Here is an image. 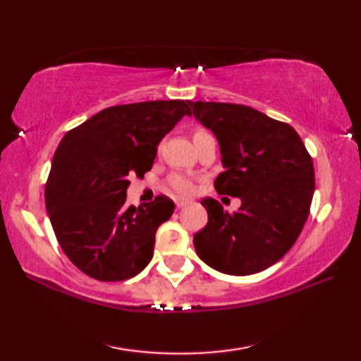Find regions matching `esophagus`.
<instances>
[{
	"mask_svg": "<svg viewBox=\"0 0 361 361\" xmlns=\"http://www.w3.org/2000/svg\"><path fill=\"white\" fill-rule=\"evenodd\" d=\"M189 204V202L188 200H176L175 202V206H176V208H185V206H188Z\"/></svg>",
	"mask_w": 361,
	"mask_h": 361,
	"instance_id": "esophagus-1",
	"label": "esophagus"
}]
</instances>
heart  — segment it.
Returning a JSON list of instances; mask_svg holds the SVG:
<instances>
[{
	"label": "heart",
	"mask_w": 361,
	"mask_h": 361,
	"mask_svg": "<svg viewBox=\"0 0 361 361\" xmlns=\"http://www.w3.org/2000/svg\"><path fill=\"white\" fill-rule=\"evenodd\" d=\"M204 135H209V133L206 132V130H203V128L194 130V135H192L194 141L198 140V137L204 136ZM167 183H169V186H171V189L173 190L175 194L183 195V197L192 194L194 189H195L194 180L190 178V176H188L185 173H180V172H175V173H172L171 176H169V181Z\"/></svg>",
	"instance_id": "b5f03b06"
}]
</instances>
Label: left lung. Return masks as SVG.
<instances>
[{"mask_svg": "<svg viewBox=\"0 0 361 361\" xmlns=\"http://www.w3.org/2000/svg\"><path fill=\"white\" fill-rule=\"evenodd\" d=\"M198 122L216 135L221 172L220 195L239 197L229 214L204 198L208 225L194 235L198 257L214 270L248 276L286 256L309 217L315 190L312 157L296 130L247 105L188 102Z\"/></svg>", "mask_w": 361, "mask_h": 361, "instance_id": "8db88e82", "label": "left lung"}]
</instances>
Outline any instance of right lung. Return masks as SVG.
<instances>
[{
  "instance_id": "obj_1",
  "label": "right lung",
  "mask_w": 361,
  "mask_h": 361,
  "mask_svg": "<svg viewBox=\"0 0 361 361\" xmlns=\"http://www.w3.org/2000/svg\"><path fill=\"white\" fill-rule=\"evenodd\" d=\"M188 101L109 106L70 130L54 153L44 203L68 259L104 282L141 273L153 257L155 234L175 204L166 195L126 206L128 176L152 169L158 144L185 114Z\"/></svg>"
}]
</instances>
